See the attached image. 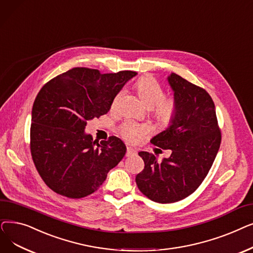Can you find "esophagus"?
<instances>
[{
	"instance_id": "esophagus-1",
	"label": "esophagus",
	"mask_w": 253,
	"mask_h": 253,
	"mask_svg": "<svg viewBox=\"0 0 253 253\" xmlns=\"http://www.w3.org/2000/svg\"><path fill=\"white\" fill-rule=\"evenodd\" d=\"M137 151L130 146H127L126 147V156H129V155H133V154H136Z\"/></svg>"
}]
</instances>
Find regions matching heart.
<instances>
[{
    "label": "heart",
    "instance_id": "obj_1",
    "mask_svg": "<svg viewBox=\"0 0 253 253\" xmlns=\"http://www.w3.org/2000/svg\"><path fill=\"white\" fill-rule=\"evenodd\" d=\"M138 94L141 101L147 107L155 106V115L161 123L169 124L176 114V103L173 100H164L165 91L158 81L152 78H144L137 84ZM124 90H120L112 101V108H115L118 100L122 98ZM148 131L146 126L135 123H126L122 128L120 134L128 142H134L145 135Z\"/></svg>",
    "mask_w": 253,
    "mask_h": 253
}]
</instances>
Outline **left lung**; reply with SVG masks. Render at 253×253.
<instances>
[{
  "label": "left lung",
  "mask_w": 253,
  "mask_h": 253,
  "mask_svg": "<svg viewBox=\"0 0 253 253\" xmlns=\"http://www.w3.org/2000/svg\"><path fill=\"white\" fill-rule=\"evenodd\" d=\"M176 103V114L150 141L172 151L158 162L154 154L140 151L145 167L136 176L143 195L168 204L191 195L207 176L217 155L221 135L209 93L175 73L167 77Z\"/></svg>",
  "instance_id": "left-lung-1"
}]
</instances>
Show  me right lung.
<instances>
[{
    "label": "right lung",
    "instance_id": "right-lung-1",
    "mask_svg": "<svg viewBox=\"0 0 253 253\" xmlns=\"http://www.w3.org/2000/svg\"><path fill=\"white\" fill-rule=\"evenodd\" d=\"M136 75L74 68L41 88L32 110L31 152L43 181L56 194L72 199L92 194L123 160L122 140L112 136L95 144L85 127L110 110L115 95Z\"/></svg>",
    "mask_w": 253,
    "mask_h": 253
}]
</instances>
